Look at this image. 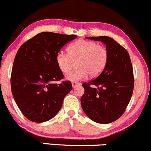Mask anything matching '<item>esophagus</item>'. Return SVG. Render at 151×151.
<instances>
[{
    "mask_svg": "<svg viewBox=\"0 0 151 151\" xmlns=\"http://www.w3.org/2000/svg\"><path fill=\"white\" fill-rule=\"evenodd\" d=\"M80 85V83H78V82H73L72 83V86L73 88H75L77 86H79Z\"/></svg>",
    "mask_w": 151,
    "mask_h": 151,
    "instance_id": "1",
    "label": "esophagus"
}]
</instances>
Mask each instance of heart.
Returning <instances> with one entry per match:
<instances>
[{"mask_svg": "<svg viewBox=\"0 0 151 151\" xmlns=\"http://www.w3.org/2000/svg\"><path fill=\"white\" fill-rule=\"evenodd\" d=\"M68 54L63 52L57 53L56 63L59 70L63 73L69 72L76 62L77 69L66 75L68 80L78 81L100 75L108 61V51L102 45L96 42L80 39L70 43L67 48Z\"/></svg>", "mask_w": 151, "mask_h": 151, "instance_id": "obj_1", "label": "heart"}]
</instances>
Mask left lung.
<instances>
[{
  "instance_id": "8db88e82",
  "label": "left lung",
  "mask_w": 151,
  "mask_h": 151,
  "mask_svg": "<svg viewBox=\"0 0 151 151\" xmlns=\"http://www.w3.org/2000/svg\"><path fill=\"white\" fill-rule=\"evenodd\" d=\"M87 38L105 43L109 57L102 73L82 84L85 91L81 104L86 116L94 122L109 124L124 114L131 99L134 83L132 65L128 52L113 38Z\"/></svg>"
}]
</instances>
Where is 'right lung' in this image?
Returning <instances> with one entry per match:
<instances>
[{
  "label": "right lung",
  "mask_w": 151,
  "mask_h": 151,
  "mask_svg": "<svg viewBox=\"0 0 151 151\" xmlns=\"http://www.w3.org/2000/svg\"><path fill=\"white\" fill-rule=\"evenodd\" d=\"M76 35L51 32L37 34L17 51L11 75L13 97L22 114L31 122H47L56 116L72 89L56 63V56Z\"/></svg>",
  "instance_id": "1"
}]
</instances>
